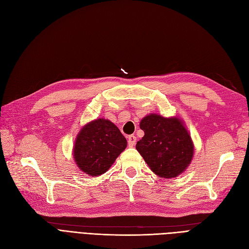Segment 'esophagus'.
Listing matches in <instances>:
<instances>
[{"label":"esophagus","mask_w":249,"mask_h":249,"mask_svg":"<svg viewBox=\"0 0 249 249\" xmlns=\"http://www.w3.org/2000/svg\"><path fill=\"white\" fill-rule=\"evenodd\" d=\"M136 140H137L136 136H134V135H130V136H128V137H127V144H128V146L133 147L134 145L136 144Z\"/></svg>","instance_id":"esophagus-1"}]
</instances>
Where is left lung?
Listing matches in <instances>:
<instances>
[{
    "mask_svg": "<svg viewBox=\"0 0 249 249\" xmlns=\"http://www.w3.org/2000/svg\"><path fill=\"white\" fill-rule=\"evenodd\" d=\"M144 136L136 149L160 177L172 178L181 174L191 164L194 145L191 136L178 118L158 114L144 117L140 123Z\"/></svg>",
    "mask_w": 249,
    "mask_h": 249,
    "instance_id": "1",
    "label": "left lung"
}]
</instances>
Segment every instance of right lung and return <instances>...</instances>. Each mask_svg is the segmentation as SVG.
<instances>
[{
    "label": "right lung",
    "mask_w": 249,
    "mask_h": 249,
    "mask_svg": "<svg viewBox=\"0 0 249 249\" xmlns=\"http://www.w3.org/2000/svg\"><path fill=\"white\" fill-rule=\"evenodd\" d=\"M126 147L118 127L104 118L85 125L74 145V159L82 172L90 176L105 173Z\"/></svg>",
    "instance_id": "1"
}]
</instances>
